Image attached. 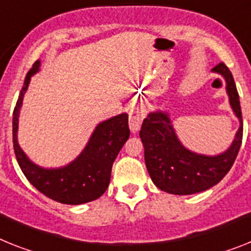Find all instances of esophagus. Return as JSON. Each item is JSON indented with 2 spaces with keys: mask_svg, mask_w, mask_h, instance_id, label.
<instances>
[{
  "mask_svg": "<svg viewBox=\"0 0 251 251\" xmlns=\"http://www.w3.org/2000/svg\"><path fill=\"white\" fill-rule=\"evenodd\" d=\"M144 109L142 107H132L129 112V126L131 132H136L142 126L143 119H144Z\"/></svg>",
  "mask_w": 251,
  "mask_h": 251,
  "instance_id": "esophagus-1",
  "label": "esophagus"
}]
</instances>
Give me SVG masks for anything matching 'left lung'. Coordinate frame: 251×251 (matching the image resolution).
I'll return each instance as SVG.
<instances>
[{
    "label": "left lung",
    "mask_w": 251,
    "mask_h": 251,
    "mask_svg": "<svg viewBox=\"0 0 251 251\" xmlns=\"http://www.w3.org/2000/svg\"><path fill=\"white\" fill-rule=\"evenodd\" d=\"M212 70L226 80L229 104L240 120V127L232 144L218 155L198 154L181 144L166 112H151L144 119L140 139L144 145L147 170L155 186L168 194L190 195L208 190L231 170L243 142V115L232 74L221 62Z\"/></svg>",
    "instance_id": "8db88e82"
}]
</instances>
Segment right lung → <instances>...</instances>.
Listing matches in <instances>:
<instances>
[{
    "label": "right lung",
    "instance_id": "1",
    "mask_svg": "<svg viewBox=\"0 0 251 251\" xmlns=\"http://www.w3.org/2000/svg\"><path fill=\"white\" fill-rule=\"evenodd\" d=\"M39 66L41 61H35L26 74L12 113V142L19 166L37 190L58 203L76 205L96 201L107 190L113 162L122 145L129 139V117L126 113H121L100 122L90 136L85 149L70 165L61 168H42L34 165L18 143V122L30 77L38 73Z\"/></svg>",
    "mask_w": 251,
    "mask_h": 251
}]
</instances>
